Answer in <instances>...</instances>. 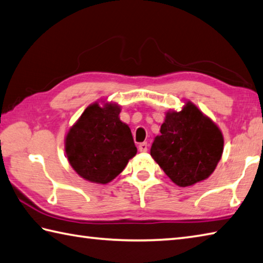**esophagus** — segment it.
Listing matches in <instances>:
<instances>
[{"mask_svg":"<svg viewBox=\"0 0 263 263\" xmlns=\"http://www.w3.org/2000/svg\"><path fill=\"white\" fill-rule=\"evenodd\" d=\"M147 147H148V144L146 142H143V143H140V144H138V150H140L141 152H146Z\"/></svg>","mask_w":263,"mask_h":263,"instance_id":"obj_1","label":"esophagus"}]
</instances>
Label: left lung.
Listing matches in <instances>:
<instances>
[{
  "instance_id": "1",
  "label": "left lung",
  "mask_w": 263,
  "mask_h": 263,
  "mask_svg": "<svg viewBox=\"0 0 263 263\" xmlns=\"http://www.w3.org/2000/svg\"><path fill=\"white\" fill-rule=\"evenodd\" d=\"M151 146V156L180 186H189L214 172L223 152V137L210 118L192 103L167 112Z\"/></svg>"
}]
</instances>
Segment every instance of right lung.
<instances>
[{
	"mask_svg": "<svg viewBox=\"0 0 263 263\" xmlns=\"http://www.w3.org/2000/svg\"><path fill=\"white\" fill-rule=\"evenodd\" d=\"M120 107L88 106L67 133L65 150L73 170L87 181L111 182L136 155L132 132L119 119Z\"/></svg>",
	"mask_w": 263,
	"mask_h": 263,
	"instance_id": "add662e5",
	"label": "right lung"
}]
</instances>
